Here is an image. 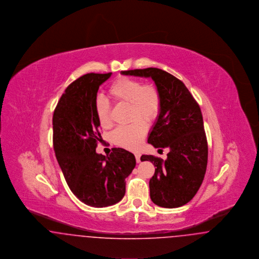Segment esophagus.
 Segmentation results:
<instances>
[{
  "mask_svg": "<svg viewBox=\"0 0 259 259\" xmlns=\"http://www.w3.org/2000/svg\"><path fill=\"white\" fill-rule=\"evenodd\" d=\"M135 158L136 161H137L138 163H139V162H141V153H139V152H136Z\"/></svg>",
  "mask_w": 259,
  "mask_h": 259,
  "instance_id": "1",
  "label": "esophagus"
}]
</instances>
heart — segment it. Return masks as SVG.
I'll list each match as a JSON object with an SVG mask.
<instances>
[{
    "instance_id": "heart-1",
    "label": "heart",
    "mask_w": 259,
    "mask_h": 259,
    "mask_svg": "<svg viewBox=\"0 0 259 259\" xmlns=\"http://www.w3.org/2000/svg\"><path fill=\"white\" fill-rule=\"evenodd\" d=\"M109 94L116 103L129 104V118L132 120L131 123L118 126L112 131V142L122 148L137 149L148 133L147 122H153L160 113V90L153 83H143L141 80L129 76H119L111 83ZM94 107L100 125L104 128L110 127V101L98 96Z\"/></svg>"
}]
</instances>
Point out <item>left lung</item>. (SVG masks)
<instances>
[{
	"mask_svg": "<svg viewBox=\"0 0 259 259\" xmlns=\"http://www.w3.org/2000/svg\"><path fill=\"white\" fill-rule=\"evenodd\" d=\"M123 74L151 77L160 90L162 107L148 137L154 148H170L167 159L142 155L155 168L149 181L151 201L163 208H178L197 193L208 163V142L196 100L184 82L161 69L122 71Z\"/></svg>",
	"mask_w": 259,
	"mask_h": 259,
	"instance_id": "1",
	"label": "left lung"
}]
</instances>
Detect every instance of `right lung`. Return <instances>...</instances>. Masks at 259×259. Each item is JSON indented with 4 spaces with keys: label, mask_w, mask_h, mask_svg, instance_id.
I'll return each instance as SVG.
<instances>
[{
    "label": "right lung",
    "mask_w": 259,
    "mask_h": 259,
    "mask_svg": "<svg viewBox=\"0 0 259 259\" xmlns=\"http://www.w3.org/2000/svg\"><path fill=\"white\" fill-rule=\"evenodd\" d=\"M111 73L84 74L65 89L53 112V148L70 189L81 202L107 207L125 194V179L135 168L133 153L111 148L96 153L101 128L95 112L99 87Z\"/></svg>",
    "instance_id": "right-lung-1"
}]
</instances>
